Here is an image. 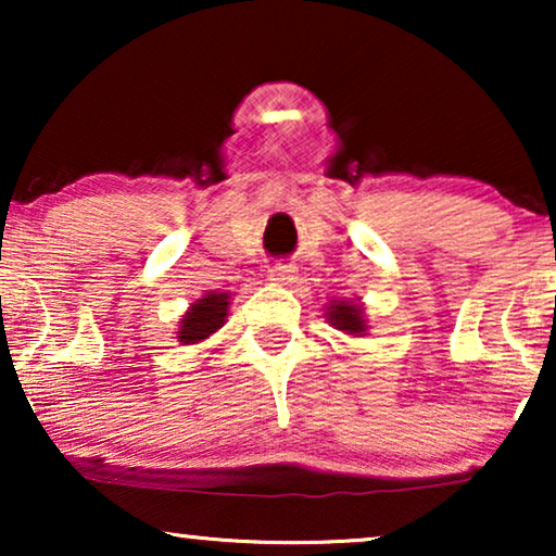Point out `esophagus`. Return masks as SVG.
<instances>
[{"instance_id": "1", "label": "esophagus", "mask_w": 556, "mask_h": 556, "mask_svg": "<svg viewBox=\"0 0 556 556\" xmlns=\"http://www.w3.org/2000/svg\"><path fill=\"white\" fill-rule=\"evenodd\" d=\"M268 278H270L276 286H291L293 278H295V270L291 268V265L278 263V265H273V268H270V276H268Z\"/></svg>"}]
</instances>
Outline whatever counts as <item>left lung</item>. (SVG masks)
Here are the masks:
<instances>
[{
  "instance_id": "8db88e82",
  "label": "left lung",
  "mask_w": 556,
  "mask_h": 556,
  "mask_svg": "<svg viewBox=\"0 0 556 556\" xmlns=\"http://www.w3.org/2000/svg\"><path fill=\"white\" fill-rule=\"evenodd\" d=\"M324 316L333 329L346 333V337H367L369 321H367V314H364V306L356 299L329 301L326 303Z\"/></svg>"
}]
</instances>
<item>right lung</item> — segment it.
Returning <instances> with one entry per match:
<instances>
[{"mask_svg": "<svg viewBox=\"0 0 556 556\" xmlns=\"http://www.w3.org/2000/svg\"><path fill=\"white\" fill-rule=\"evenodd\" d=\"M227 308H230V293L207 291L202 299H197L187 314L179 318L177 341L181 346H194L207 341L217 329H223Z\"/></svg>", "mask_w": 556, "mask_h": 556, "instance_id": "1", "label": "right lung"}]
</instances>
